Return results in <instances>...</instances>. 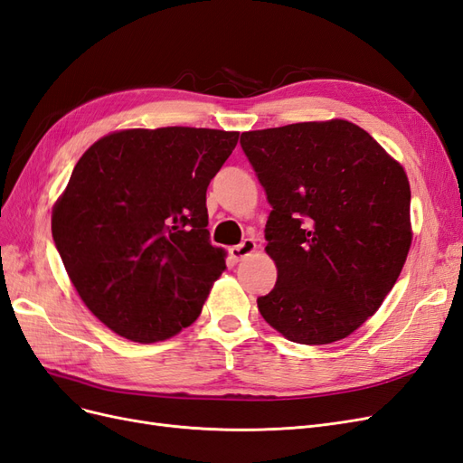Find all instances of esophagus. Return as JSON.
Masks as SVG:
<instances>
[{"label":"esophagus","mask_w":463,"mask_h":463,"mask_svg":"<svg viewBox=\"0 0 463 463\" xmlns=\"http://www.w3.org/2000/svg\"><path fill=\"white\" fill-rule=\"evenodd\" d=\"M256 248H258V244H256V241H253V238H244L241 244L232 246L229 251H231V258L234 261H241V260L248 258L251 251H256Z\"/></svg>","instance_id":"1"}]
</instances>
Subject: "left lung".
Returning <instances> with one entry per match:
<instances>
[{"instance_id": "1", "label": "left lung", "mask_w": 463, "mask_h": 463, "mask_svg": "<svg viewBox=\"0 0 463 463\" xmlns=\"http://www.w3.org/2000/svg\"><path fill=\"white\" fill-rule=\"evenodd\" d=\"M273 207L265 251L275 288L263 319L298 345H331L362 326L394 287L411 244L410 183L369 134L333 118L242 132Z\"/></svg>"}]
</instances>
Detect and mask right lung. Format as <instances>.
<instances>
[{"mask_svg":"<svg viewBox=\"0 0 463 463\" xmlns=\"http://www.w3.org/2000/svg\"><path fill=\"white\" fill-rule=\"evenodd\" d=\"M236 142L215 128H130L74 165L53 242L86 307L118 336L147 345L198 319L227 269L205 229V192Z\"/></svg>","mask_w":463,"mask_h":463,"instance_id":"obj_1","label":"right lung"}]
</instances>
